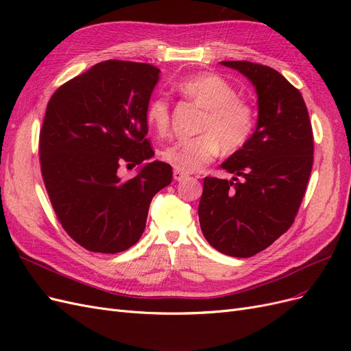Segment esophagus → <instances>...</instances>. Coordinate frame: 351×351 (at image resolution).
<instances>
[{
	"label": "esophagus",
	"instance_id": "obj_1",
	"mask_svg": "<svg viewBox=\"0 0 351 351\" xmlns=\"http://www.w3.org/2000/svg\"><path fill=\"white\" fill-rule=\"evenodd\" d=\"M173 176H174V180H176V182H182L183 178H186V177H187V174H186V173H183V171H180V169H174V171H173Z\"/></svg>",
	"mask_w": 351,
	"mask_h": 351
}]
</instances>
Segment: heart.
I'll use <instances>...</instances> for the list:
<instances>
[{"label":"heart","mask_w":351,"mask_h":351,"mask_svg":"<svg viewBox=\"0 0 351 351\" xmlns=\"http://www.w3.org/2000/svg\"><path fill=\"white\" fill-rule=\"evenodd\" d=\"M177 92L205 110L199 124L200 134L177 139L162 147L159 156L183 173H193L209 164L219 149L234 154L249 142L254 129L250 105L237 98L236 89L214 73L192 74L180 80ZM146 123L158 134L169 125V105L162 97L154 98L146 107Z\"/></svg>","instance_id":"b5f03b06"}]
</instances>
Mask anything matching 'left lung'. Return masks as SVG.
<instances>
[{
  "instance_id": "8db88e82",
  "label": "left lung",
  "mask_w": 351,
  "mask_h": 351,
  "mask_svg": "<svg viewBox=\"0 0 351 351\" xmlns=\"http://www.w3.org/2000/svg\"><path fill=\"white\" fill-rule=\"evenodd\" d=\"M221 64L254 86L258 124L249 142L221 164L237 177H205L199 222L212 247L250 258L294 222L313 165V133L302 93L277 70L250 61Z\"/></svg>"
}]
</instances>
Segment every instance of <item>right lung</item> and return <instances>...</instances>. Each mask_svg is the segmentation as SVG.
Returning a JSON list of instances; mask_svg holds the SVG:
<instances>
[{"mask_svg":"<svg viewBox=\"0 0 351 351\" xmlns=\"http://www.w3.org/2000/svg\"><path fill=\"white\" fill-rule=\"evenodd\" d=\"M159 69L108 60L52 95L39 134L42 178L67 234L97 253H120L139 241L152 197L173 180L167 162L145 164L130 180L121 164L155 152L146 139V107Z\"/></svg>","mask_w":351,"mask_h":351,"instance_id":"right-lung-1","label":"right lung"}]
</instances>
